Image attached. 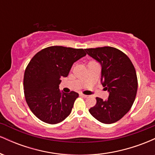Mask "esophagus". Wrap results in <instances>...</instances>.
<instances>
[{"label":"esophagus","instance_id":"34e87169","mask_svg":"<svg viewBox=\"0 0 155 155\" xmlns=\"http://www.w3.org/2000/svg\"><path fill=\"white\" fill-rule=\"evenodd\" d=\"M80 95V96H81V97H87V95H84V94H79Z\"/></svg>","mask_w":155,"mask_h":155}]
</instances>
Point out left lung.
I'll return each mask as SVG.
<instances>
[{"label":"left lung","mask_w":155,"mask_h":155,"mask_svg":"<svg viewBox=\"0 0 155 155\" xmlns=\"http://www.w3.org/2000/svg\"><path fill=\"white\" fill-rule=\"evenodd\" d=\"M87 53L102 66L101 82L109 92L106 101L96 97V104L89 111L96 120L111 124L122 119L132 107L138 90L134 65L122 51L114 47L85 49Z\"/></svg>","instance_id":"obj_1"}]
</instances>
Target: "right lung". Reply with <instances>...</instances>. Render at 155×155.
I'll use <instances>...</instances> for the list:
<instances>
[{
	"label": "right lung",
	"instance_id": "right-lung-1",
	"mask_svg": "<svg viewBox=\"0 0 155 155\" xmlns=\"http://www.w3.org/2000/svg\"><path fill=\"white\" fill-rule=\"evenodd\" d=\"M84 50L52 46L36 53L28 63L23 81L25 97L31 111L42 122L60 123L71 112L79 94L60 92V78L66 77L74 63L87 54Z\"/></svg>",
	"mask_w": 155,
	"mask_h": 155
}]
</instances>
